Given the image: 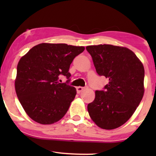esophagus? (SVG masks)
Segmentation results:
<instances>
[{"instance_id": "esophagus-1", "label": "esophagus", "mask_w": 156, "mask_h": 156, "mask_svg": "<svg viewBox=\"0 0 156 156\" xmlns=\"http://www.w3.org/2000/svg\"><path fill=\"white\" fill-rule=\"evenodd\" d=\"M87 87H76V91H77V93L78 94H80V92H82V91L84 90V89H87Z\"/></svg>"}]
</instances>
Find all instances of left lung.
I'll return each instance as SVG.
<instances>
[{
	"label": "left lung",
	"instance_id": "left-lung-1",
	"mask_svg": "<svg viewBox=\"0 0 156 156\" xmlns=\"http://www.w3.org/2000/svg\"><path fill=\"white\" fill-rule=\"evenodd\" d=\"M96 71L108 79L87 106L89 116L103 129H116L131 118L144 94V67L135 53L112 44L87 46Z\"/></svg>",
	"mask_w": 156,
	"mask_h": 156
}]
</instances>
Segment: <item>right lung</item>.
<instances>
[{"label": "right lung", "mask_w": 156, "mask_h": 156, "mask_svg": "<svg viewBox=\"0 0 156 156\" xmlns=\"http://www.w3.org/2000/svg\"><path fill=\"white\" fill-rule=\"evenodd\" d=\"M84 49L62 43H41L21 57L15 88L30 118L41 124H52L65 116L76 94V89L68 84L70 65ZM59 75L68 80L59 83Z\"/></svg>", "instance_id": "obj_1"}]
</instances>
